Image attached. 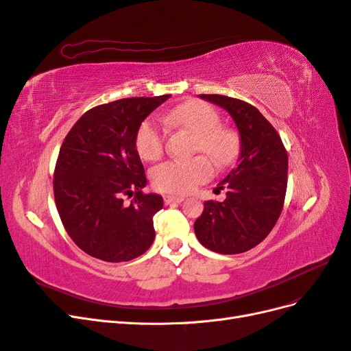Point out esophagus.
I'll use <instances>...</instances> for the list:
<instances>
[{"mask_svg":"<svg viewBox=\"0 0 351 351\" xmlns=\"http://www.w3.org/2000/svg\"><path fill=\"white\" fill-rule=\"evenodd\" d=\"M164 199H165V204H180V202L184 200V197L182 196H173V195H168Z\"/></svg>","mask_w":351,"mask_h":351,"instance_id":"esophagus-1","label":"esophagus"}]
</instances>
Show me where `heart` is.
Wrapping results in <instances>:
<instances>
[{
    "label": "heart",
    "mask_w": 351,
    "mask_h": 351,
    "mask_svg": "<svg viewBox=\"0 0 351 351\" xmlns=\"http://www.w3.org/2000/svg\"><path fill=\"white\" fill-rule=\"evenodd\" d=\"M162 121L169 125L184 127L196 134L195 152L208 155L214 165H228L239 151L237 134L219 125V115L209 104L197 99L187 101L177 108L162 114ZM165 134L154 119H146L136 132V151L143 159L155 161L164 152ZM204 155L190 159H169L152 168L151 180L155 189L165 193L186 195L205 183L212 167Z\"/></svg>",
    "instance_id": "heart-1"
}]
</instances>
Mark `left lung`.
I'll list each match as a JSON object with an SVG mask.
<instances>
[{
  "instance_id": "left-lung-1",
  "label": "left lung",
  "mask_w": 351,
  "mask_h": 351,
  "mask_svg": "<svg viewBox=\"0 0 351 351\" xmlns=\"http://www.w3.org/2000/svg\"><path fill=\"white\" fill-rule=\"evenodd\" d=\"M199 98L232 117L240 133V156L218 184V190H227L226 200L205 202L195 221L196 237L202 246L221 254L247 252L269 234L281 215L289 156L278 132L253 105L224 95Z\"/></svg>"
}]
</instances>
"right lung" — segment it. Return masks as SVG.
<instances>
[{"label":"right lung","instance_id":"1","mask_svg":"<svg viewBox=\"0 0 351 351\" xmlns=\"http://www.w3.org/2000/svg\"><path fill=\"white\" fill-rule=\"evenodd\" d=\"M171 95L98 105L71 127L60 147L54 197L67 234L90 256L127 262L155 239L162 196L149 193L134 137L142 121ZM125 197L134 199L127 204Z\"/></svg>","mask_w":351,"mask_h":351}]
</instances>
